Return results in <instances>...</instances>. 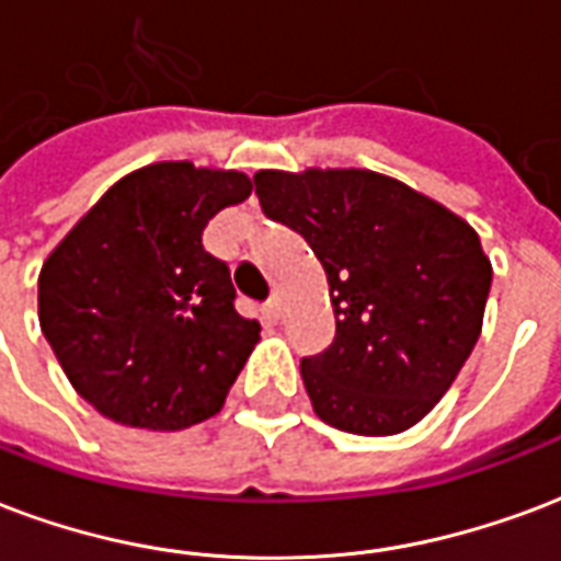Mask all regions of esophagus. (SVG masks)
I'll return each mask as SVG.
<instances>
[{
  "instance_id": "34e87169",
  "label": "esophagus",
  "mask_w": 561,
  "mask_h": 561,
  "mask_svg": "<svg viewBox=\"0 0 561 561\" xmlns=\"http://www.w3.org/2000/svg\"><path fill=\"white\" fill-rule=\"evenodd\" d=\"M279 314H282V300L279 297H270V300L264 302V318H267V321H279Z\"/></svg>"
}]
</instances>
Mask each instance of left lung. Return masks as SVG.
I'll list each match as a JSON object with an SVG mask.
<instances>
[{"mask_svg": "<svg viewBox=\"0 0 561 561\" xmlns=\"http://www.w3.org/2000/svg\"><path fill=\"white\" fill-rule=\"evenodd\" d=\"M255 196L312 247L330 285L333 342L300 363L314 413L363 437L413 428L479 342L493 279L479 234L368 169H264Z\"/></svg>", "mask_w": 561, "mask_h": 561, "instance_id": "8db88e82", "label": "left lung"}]
</instances>
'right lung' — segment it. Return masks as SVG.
<instances>
[{
    "mask_svg": "<svg viewBox=\"0 0 561 561\" xmlns=\"http://www.w3.org/2000/svg\"><path fill=\"white\" fill-rule=\"evenodd\" d=\"M243 172L153 163L110 186L49 252L37 318L91 408L130 428L181 431L219 413L259 342L226 261L202 247Z\"/></svg>",
    "mask_w": 561,
    "mask_h": 561,
    "instance_id": "add662e5",
    "label": "right lung"
}]
</instances>
